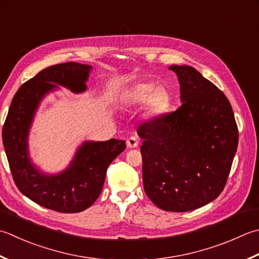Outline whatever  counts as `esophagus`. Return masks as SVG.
<instances>
[{
  "mask_svg": "<svg viewBox=\"0 0 259 259\" xmlns=\"http://www.w3.org/2000/svg\"><path fill=\"white\" fill-rule=\"evenodd\" d=\"M139 144V140L137 137H129L128 140H126V146L129 147V148H136L137 146Z\"/></svg>",
  "mask_w": 259,
  "mask_h": 259,
  "instance_id": "obj_1",
  "label": "esophagus"
}]
</instances>
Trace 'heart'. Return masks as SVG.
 <instances>
[{"mask_svg":"<svg viewBox=\"0 0 259 259\" xmlns=\"http://www.w3.org/2000/svg\"><path fill=\"white\" fill-rule=\"evenodd\" d=\"M153 83L137 84L126 94L130 104H144L147 101V110L151 114H159L168 108L169 96L166 90L158 88Z\"/></svg>","mask_w":259,"mask_h":259,"instance_id":"obj_1","label":"heart"}]
</instances>
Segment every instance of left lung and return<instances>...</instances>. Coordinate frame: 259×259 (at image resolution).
Listing matches in <instances>:
<instances>
[{
	"instance_id": "obj_1",
	"label": "left lung",
	"mask_w": 259,
	"mask_h": 259,
	"mask_svg": "<svg viewBox=\"0 0 259 259\" xmlns=\"http://www.w3.org/2000/svg\"><path fill=\"white\" fill-rule=\"evenodd\" d=\"M179 109L139 125L147 196L161 210L186 212L224 191L238 147V126L227 96L191 66L173 65Z\"/></svg>"
}]
</instances>
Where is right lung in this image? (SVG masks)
<instances>
[{"label": "right lung", "instance_id": "add662e5", "mask_svg": "<svg viewBox=\"0 0 259 259\" xmlns=\"http://www.w3.org/2000/svg\"><path fill=\"white\" fill-rule=\"evenodd\" d=\"M91 66L65 63L49 66L23 83L13 96L2 130L3 146L15 185L30 200L47 209L76 213L92 205L101 194L106 169L125 149V141H86L67 169L56 176L40 174L30 163L27 139L34 111L42 96L66 86L73 92L86 90Z\"/></svg>", "mask_w": 259, "mask_h": 259}]
</instances>
